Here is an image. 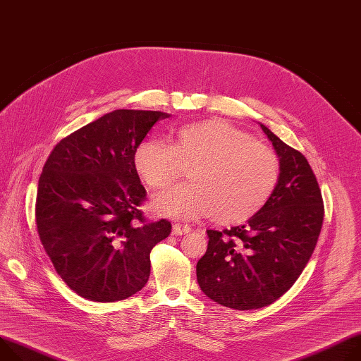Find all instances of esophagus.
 Masks as SVG:
<instances>
[{
	"mask_svg": "<svg viewBox=\"0 0 361 361\" xmlns=\"http://www.w3.org/2000/svg\"><path fill=\"white\" fill-rule=\"evenodd\" d=\"M190 232H191V227L188 224H181V223H174L173 224V235H176V236L187 235Z\"/></svg>",
	"mask_w": 361,
	"mask_h": 361,
	"instance_id": "34e87169",
	"label": "esophagus"
}]
</instances>
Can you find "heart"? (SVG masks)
<instances>
[{
  "label": "heart",
  "instance_id": "b5f03b06",
  "mask_svg": "<svg viewBox=\"0 0 361 361\" xmlns=\"http://www.w3.org/2000/svg\"><path fill=\"white\" fill-rule=\"evenodd\" d=\"M134 164L152 190L169 187L188 169L190 183L159 194L155 210L176 219L209 216L219 224L253 217L271 199L281 176L279 157L271 147L221 119L183 125L173 144L142 141Z\"/></svg>",
  "mask_w": 361,
  "mask_h": 361
}]
</instances>
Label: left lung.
<instances>
[{
  "mask_svg": "<svg viewBox=\"0 0 361 361\" xmlns=\"http://www.w3.org/2000/svg\"><path fill=\"white\" fill-rule=\"evenodd\" d=\"M260 126L281 161L278 185L246 224L207 231L209 246L197 262V281L207 297L242 311L271 305L295 283L324 220L321 190L307 158Z\"/></svg>",
  "mask_w": 361,
  "mask_h": 361,
  "instance_id": "8db88e82",
  "label": "left lung"
}]
</instances>
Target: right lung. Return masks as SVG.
<instances>
[{
  "label": "right lung",
  "instance_id": "add662e5",
  "mask_svg": "<svg viewBox=\"0 0 361 361\" xmlns=\"http://www.w3.org/2000/svg\"><path fill=\"white\" fill-rule=\"evenodd\" d=\"M169 114L116 109L56 144L39 180L36 224L59 276L94 302L141 290L152 247L171 223L148 221L147 190L134 164L137 147Z\"/></svg>",
  "mask_w": 361,
  "mask_h": 361
}]
</instances>
